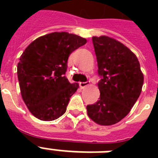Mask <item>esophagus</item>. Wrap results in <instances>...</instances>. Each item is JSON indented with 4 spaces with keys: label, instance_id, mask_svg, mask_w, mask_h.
Listing matches in <instances>:
<instances>
[{
    "label": "esophagus",
    "instance_id": "34e87169",
    "mask_svg": "<svg viewBox=\"0 0 158 158\" xmlns=\"http://www.w3.org/2000/svg\"><path fill=\"white\" fill-rule=\"evenodd\" d=\"M89 84V82H80V83H79V86H80L81 89H84V88H85L86 86H88Z\"/></svg>",
    "mask_w": 158,
    "mask_h": 158
}]
</instances>
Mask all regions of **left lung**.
I'll list each match as a JSON object with an SVG mask.
<instances>
[{
    "label": "left lung",
    "mask_w": 158,
    "mask_h": 158,
    "mask_svg": "<svg viewBox=\"0 0 158 158\" xmlns=\"http://www.w3.org/2000/svg\"><path fill=\"white\" fill-rule=\"evenodd\" d=\"M98 60L100 98L87 106L89 117L101 125H111L125 118L139 98L143 74L137 56L123 43L108 36L93 37Z\"/></svg>",
    "instance_id": "1"
}]
</instances>
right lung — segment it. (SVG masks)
<instances>
[{
  "label": "right lung",
  "mask_w": 158,
  "mask_h": 158,
  "mask_svg": "<svg viewBox=\"0 0 158 158\" xmlns=\"http://www.w3.org/2000/svg\"><path fill=\"white\" fill-rule=\"evenodd\" d=\"M85 38L67 32L41 36L25 48L17 66L22 98L28 110L44 121L56 120L66 110L79 84L65 78L67 60Z\"/></svg>",
  "instance_id": "right-lung-1"
}]
</instances>
